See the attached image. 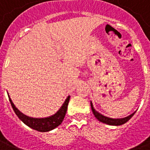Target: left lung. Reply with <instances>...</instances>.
<instances>
[{"mask_svg": "<svg viewBox=\"0 0 150 150\" xmlns=\"http://www.w3.org/2000/svg\"><path fill=\"white\" fill-rule=\"evenodd\" d=\"M91 110H92V112L94 114V116H96V118L100 120V122L104 123V124H107V125H121L123 124H125L127 121H129V120L131 119L135 112L132 113L131 115L129 116H126V117H124V118H120V119H112V118H109V117H107V116H103L102 114L99 113L97 111H96L93 108V105H92V103L91 102Z\"/></svg>", "mask_w": 150, "mask_h": 150, "instance_id": "1", "label": "left lung"}]
</instances>
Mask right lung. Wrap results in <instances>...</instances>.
<instances>
[{
  "label": "right lung",
  "instance_id": "1",
  "mask_svg": "<svg viewBox=\"0 0 150 150\" xmlns=\"http://www.w3.org/2000/svg\"><path fill=\"white\" fill-rule=\"evenodd\" d=\"M8 99H9L10 104L14 112L22 122L34 130H37L39 132H48L55 129L56 127H58L62 122V120L65 117L67 110V105L70 100V96L66 99L65 102L63 103L62 107L59 108V110L55 114L46 118H33V117L25 116L15 107L13 103L12 102L11 99L9 97Z\"/></svg>",
  "mask_w": 150,
  "mask_h": 150
}]
</instances>
